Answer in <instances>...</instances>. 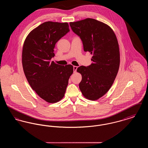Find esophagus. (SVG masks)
Here are the masks:
<instances>
[{"label": "esophagus", "mask_w": 148, "mask_h": 148, "mask_svg": "<svg viewBox=\"0 0 148 148\" xmlns=\"http://www.w3.org/2000/svg\"><path fill=\"white\" fill-rule=\"evenodd\" d=\"M77 66H73V71H74V73H75L77 70Z\"/></svg>", "instance_id": "obj_1"}]
</instances>
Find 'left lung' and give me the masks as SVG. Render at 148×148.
I'll list each match as a JSON object with an SVG mask.
<instances>
[{
  "label": "left lung",
  "mask_w": 148,
  "mask_h": 148,
  "mask_svg": "<svg viewBox=\"0 0 148 148\" xmlns=\"http://www.w3.org/2000/svg\"><path fill=\"white\" fill-rule=\"evenodd\" d=\"M69 24L73 32L81 39L84 51L92 54L91 65L77 68V72L82 76L79 85L80 90L86 98L98 100L110 89L119 71L117 38L109 26L94 19Z\"/></svg>",
  "instance_id": "left-lung-1"
}]
</instances>
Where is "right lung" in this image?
<instances>
[{"mask_svg": "<svg viewBox=\"0 0 148 148\" xmlns=\"http://www.w3.org/2000/svg\"><path fill=\"white\" fill-rule=\"evenodd\" d=\"M70 31L67 23L47 21L30 32L22 51L25 75L33 90L50 103L64 96L73 73L71 64L63 66L51 61L57 42Z\"/></svg>", "mask_w": 148, "mask_h": 148, "instance_id": "add662e5", "label": "right lung"}]
</instances>
